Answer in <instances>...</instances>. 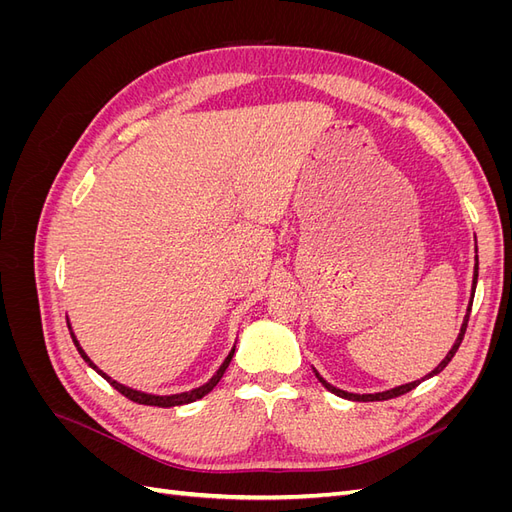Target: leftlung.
<instances>
[{
	"label": "left lung",
	"instance_id": "8db88e82",
	"mask_svg": "<svg viewBox=\"0 0 512 512\" xmlns=\"http://www.w3.org/2000/svg\"><path fill=\"white\" fill-rule=\"evenodd\" d=\"M476 239V237H474ZM476 282H478V256H476V265H474V277H472V297H470V303H468V309H466V316H463V322H461V329H459V335H457V339H455V344H453V348L448 350V354L444 356V359L440 361V365L433 369V371H429V374L425 376V378H421V380H414V382H408V384H401V386H395V389H389V391H382V393H363V395H359V393H348V391H342V389H337V386H333V384H329L327 380H324L318 371L314 369V374H316V378L322 382V386L327 391H331L333 395H337V397H342V399H350V401H386V399H393V397H399V395H406L408 391H412V389H416L418 384H421L423 380H429V378H433V376H438L440 371L453 361V356H455V352L459 350V346H461V339H463V335H466V327H468V320H470V312H472V301H474V292H476Z\"/></svg>",
	"mask_w": 512,
	"mask_h": 512
}]
</instances>
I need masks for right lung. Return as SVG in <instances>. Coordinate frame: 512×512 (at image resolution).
<instances>
[{"label":"right lung","instance_id":"add662e5","mask_svg":"<svg viewBox=\"0 0 512 512\" xmlns=\"http://www.w3.org/2000/svg\"><path fill=\"white\" fill-rule=\"evenodd\" d=\"M68 329H70V335H72V342H74V346H76V350H79V354L83 356V361L94 369V371H98V374L113 386V389H117L121 395H126L128 399H132V401H136V404H143V406H156V408H173V406H185V404H192V401H196V399H203L207 393H211L213 389H215V384H218L220 380H222V376L226 374V369H228V365H230V361H232V354H235V346H232V350L228 352V356L224 359V363L220 365V369L215 371V374L203 384V386H198V389H192V391H185V393H175V395H153V393H145V391H136V389H132V386H126V384H121V382H117V380H113L111 376L108 374H104L102 369H98V365L89 359L87 356V352L81 348V344H79V339H76V335H74V331H72V327H70V322H68Z\"/></svg>","mask_w":512,"mask_h":512}]
</instances>
